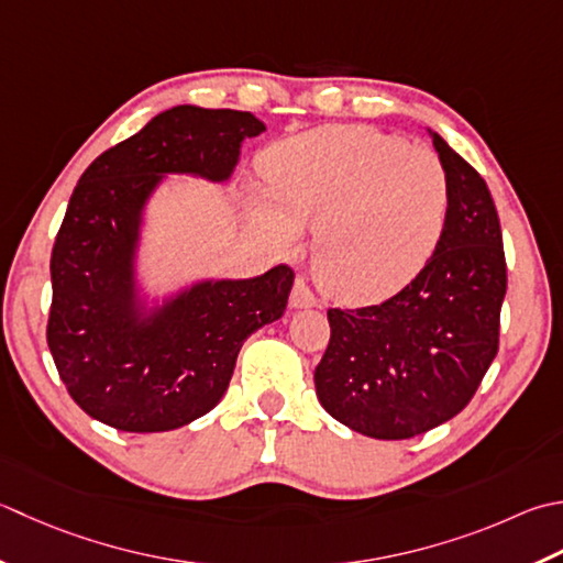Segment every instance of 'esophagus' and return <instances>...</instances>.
Returning a JSON list of instances; mask_svg holds the SVG:
<instances>
[{
	"instance_id": "34e87169",
	"label": "esophagus",
	"mask_w": 563,
	"mask_h": 563,
	"mask_svg": "<svg viewBox=\"0 0 563 563\" xmlns=\"http://www.w3.org/2000/svg\"><path fill=\"white\" fill-rule=\"evenodd\" d=\"M290 307L292 310H307V307H317V297L312 290L307 288L305 280H297L295 288L290 292Z\"/></svg>"
}]
</instances>
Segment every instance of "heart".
<instances>
[{
	"instance_id": "b5f03b06",
	"label": "heart",
	"mask_w": 563,
	"mask_h": 563,
	"mask_svg": "<svg viewBox=\"0 0 563 563\" xmlns=\"http://www.w3.org/2000/svg\"><path fill=\"white\" fill-rule=\"evenodd\" d=\"M256 222L290 249L314 229L319 288L341 305H376L424 271L449 219V178L432 151L371 126H322L263 151Z\"/></svg>"
}]
</instances>
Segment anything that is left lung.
Segmentation results:
<instances>
[{
    "instance_id": "8db88e82",
    "label": "left lung",
    "mask_w": 563,
    "mask_h": 563,
    "mask_svg": "<svg viewBox=\"0 0 563 563\" xmlns=\"http://www.w3.org/2000/svg\"><path fill=\"white\" fill-rule=\"evenodd\" d=\"M449 178V219L424 271L390 300L329 310L314 368L324 410L373 439H410L459 415L498 354L508 290L498 209L486 180L427 129Z\"/></svg>"
}]
</instances>
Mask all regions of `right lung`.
Masks as SVG:
<instances>
[{
  "label": "right lung",
  "mask_w": 563,
  "mask_h": 563,
  "mask_svg": "<svg viewBox=\"0 0 563 563\" xmlns=\"http://www.w3.org/2000/svg\"><path fill=\"white\" fill-rule=\"evenodd\" d=\"M266 131L236 109L178 104L95 158L51 256L48 349L70 398L121 432H168L224 398L244 341L280 319L295 275L200 278L165 295L141 278L153 195L168 175L229 183Z\"/></svg>",
  "instance_id": "obj_1"
}]
</instances>
